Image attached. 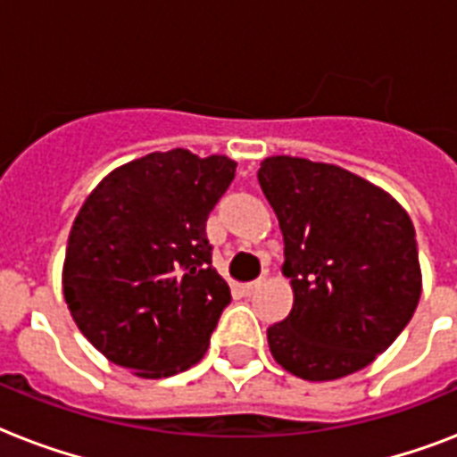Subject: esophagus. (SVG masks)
Wrapping results in <instances>:
<instances>
[{
    "label": "esophagus",
    "mask_w": 457,
    "mask_h": 457,
    "mask_svg": "<svg viewBox=\"0 0 457 457\" xmlns=\"http://www.w3.org/2000/svg\"><path fill=\"white\" fill-rule=\"evenodd\" d=\"M263 287V279H253V282H246V285H242L239 289H242L244 296H251L253 292H258Z\"/></svg>",
    "instance_id": "esophagus-1"
}]
</instances>
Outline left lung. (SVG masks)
I'll return each mask as SVG.
<instances>
[{"label": "left lung", "mask_w": 457, "mask_h": 457, "mask_svg": "<svg viewBox=\"0 0 457 457\" xmlns=\"http://www.w3.org/2000/svg\"><path fill=\"white\" fill-rule=\"evenodd\" d=\"M285 237L294 305L268 327L272 358L308 382L368 368L411 322L422 294L403 206L332 163L270 156L258 170Z\"/></svg>", "instance_id": "left-lung-1"}]
</instances>
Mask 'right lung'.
<instances>
[{"label":"right lung","mask_w":457,"mask_h":457,"mask_svg":"<svg viewBox=\"0 0 457 457\" xmlns=\"http://www.w3.org/2000/svg\"><path fill=\"white\" fill-rule=\"evenodd\" d=\"M235 168L228 156L154 152L85 199L68 235L63 299L111 362L158 379L204 358L232 299L211 265L206 220Z\"/></svg>","instance_id":"add662e5"}]
</instances>
